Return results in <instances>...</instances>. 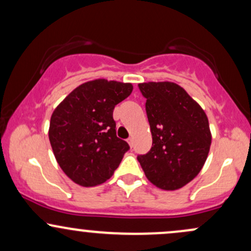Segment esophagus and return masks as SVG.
<instances>
[{
	"mask_svg": "<svg viewBox=\"0 0 251 251\" xmlns=\"http://www.w3.org/2000/svg\"><path fill=\"white\" fill-rule=\"evenodd\" d=\"M127 143H128V145L131 146V148H133V138L129 137L128 139H127Z\"/></svg>",
	"mask_w": 251,
	"mask_h": 251,
	"instance_id": "esophagus-1",
	"label": "esophagus"
}]
</instances>
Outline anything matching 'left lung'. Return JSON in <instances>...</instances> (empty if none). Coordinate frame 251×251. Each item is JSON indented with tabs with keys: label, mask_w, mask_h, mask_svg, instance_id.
<instances>
[{
	"label": "left lung",
	"mask_w": 251,
	"mask_h": 251,
	"mask_svg": "<svg viewBox=\"0 0 251 251\" xmlns=\"http://www.w3.org/2000/svg\"><path fill=\"white\" fill-rule=\"evenodd\" d=\"M146 99L152 148L137 157L148 179L164 190L180 189L200 174L211 145L208 117L174 82L138 85Z\"/></svg>",
	"instance_id": "obj_1"
}]
</instances>
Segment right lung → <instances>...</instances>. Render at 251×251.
<instances>
[{"label": "right lung", "mask_w": 251, "mask_h": 251, "mask_svg": "<svg viewBox=\"0 0 251 251\" xmlns=\"http://www.w3.org/2000/svg\"><path fill=\"white\" fill-rule=\"evenodd\" d=\"M131 83L98 79L80 85L53 112L50 142L60 168L82 186L112 177L129 150L117 137L113 109L132 93Z\"/></svg>", "instance_id": "right-lung-1"}]
</instances>
